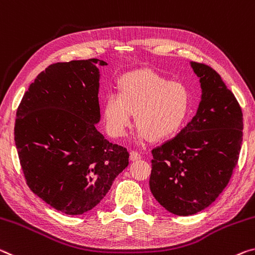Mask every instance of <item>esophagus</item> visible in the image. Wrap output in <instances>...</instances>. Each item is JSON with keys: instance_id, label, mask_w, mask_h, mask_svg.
<instances>
[{"instance_id": "34e87169", "label": "esophagus", "mask_w": 255, "mask_h": 255, "mask_svg": "<svg viewBox=\"0 0 255 255\" xmlns=\"http://www.w3.org/2000/svg\"><path fill=\"white\" fill-rule=\"evenodd\" d=\"M130 159L132 161H135V160H139L141 159V155L137 151H131L130 152Z\"/></svg>"}]
</instances>
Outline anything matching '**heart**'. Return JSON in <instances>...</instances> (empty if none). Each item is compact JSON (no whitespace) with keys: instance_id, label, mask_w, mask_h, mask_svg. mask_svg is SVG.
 I'll return each mask as SVG.
<instances>
[{"instance_id":"obj_1","label":"heart","mask_w":255,"mask_h":255,"mask_svg":"<svg viewBox=\"0 0 255 255\" xmlns=\"http://www.w3.org/2000/svg\"><path fill=\"white\" fill-rule=\"evenodd\" d=\"M135 112L139 139L166 140L185 123L190 93L181 82L169 81L151 71L125 74L119 82V93L113 91L104 100L103 115L110 135L127 134Z\"/></svg>"}]
</instances>
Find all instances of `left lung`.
<instances>
[{
	"label": "left lung",
	"mask_w": 255,
	"mask_h": 255,
	"mask_svg": "<svg viewBox=\"0 0 255 255\" xmlns=\"http://www.w3.org/2000/svg\"><path fill=\"white\" fill-rule=\"evenodd\" d=\"M202 88L191 122L151 150L150 190L166 210L190 216L206 209L227 186L243 141V113L216 71L191 62Z\"/></svg>",
	"instance_id": "obj_1"
}]
</instances>
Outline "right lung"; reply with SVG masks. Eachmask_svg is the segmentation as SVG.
I'll use <instances>...</instances> for the list:
<instances>
[{
  "mask_svg": "<svg viewBox=\"0 0 255 255\" xmlns=\"http://www.w3.org/2000/svg\"><path fill=\"white\" fill-rule=\"evenodd\" d=\"M98 58L46 68L16 111L14 141L27 185L57 211L82 215L97 206L128 165L127 148L97 131Z\"/></svg>",
  "mask_w": 255,
  "mask_h": 255,
  "instance_id": "add662e5",
  "label": "right lung"
}]
</instances>
